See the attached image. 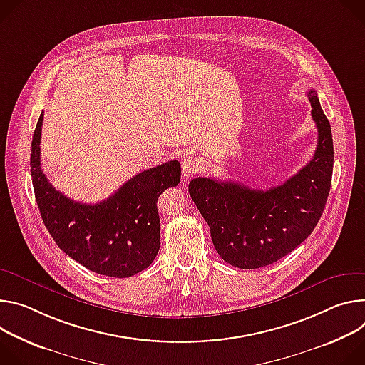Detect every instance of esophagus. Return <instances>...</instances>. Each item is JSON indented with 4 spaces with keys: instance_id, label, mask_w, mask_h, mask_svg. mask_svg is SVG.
Masks as SVG:
<instances>
[{
    "instance_id": "1",
    "label": "esophagus",
    "mask_w": 365,
    "mask_h": 365,
    "mask_svg": "<svg viewBox=\"0 0 365 365\" xmlns=\"http://www.w3.org/2000/svg\"><path fill=\"white\" fill-rule=\"evenodd\" d=\"M200 170H201V164H200V160L197 158L188 156L182 160V175L185 178L197 174Z\"/></svg>"
}]
</instances>
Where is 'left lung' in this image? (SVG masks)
I'll return each mask as SVG.
<instances>
[{
    "mask_svg": "<svg viewBox=\"0 0 365 365\" xmlns=\"http://www.w3.org/2000/svg\"><path fill=\"white\" fill-rule=\"evenodd\" d=\"M307 97L317 146L294 177L265 191L207 177L188 185L217 254L236 268H262L286 257L313 232L325 210L334 170L332 130L316 91Z\"/></svg>",
    "mask_w": 365,
    "mask_h": 365,
    "instance_id": "1",
    "label": "left lung"
}]
</instances>
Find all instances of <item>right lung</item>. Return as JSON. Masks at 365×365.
<instances>
[{
  "instance_id": "right-lung-1",
  "label": "right lung",
  "mask_w": 365,
  "mask_h": 365,
  "mask_svg": "<svg viewBox=\"0 0 365 365\" xmlns=\"http://www.w3.org/2000/svg\"><path fill=\"white\" fill-rule=\"evenodd\" d=\"M43 113L34 129L30 173L43 223L56 245L86 268L126 278L148 268L160 245L158 197L181 178L178 160L146 170L97 205L73 201L48 181L40 167Z\"/></svg>"
}]
</instances>
